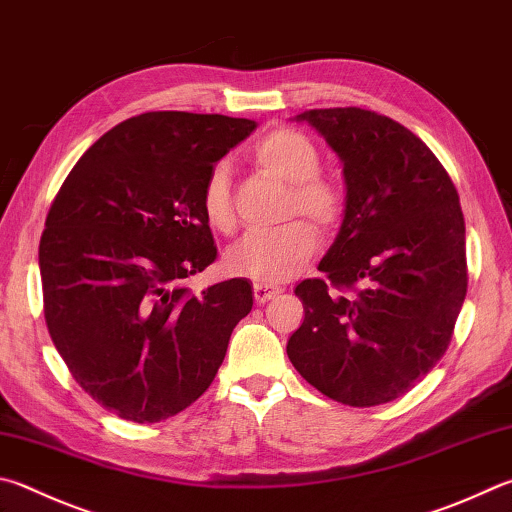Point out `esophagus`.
Wrapping results in <instances>:
<instances>
[{
  "label": "esophagus",
  "instance_id": "1",
  "mask_svg": "<svg viewBox=\"0 0 512 512\" xmlns=\"http://www.w3.org/2000/svg\"><path fill=\"white\" fill-rule=\"evenodd\" d=\"M253 293H255V302L257 304H266L268 300H273L275 295H280L282 288L271 286V284H255L253 286Z\"/></svg>",
  "mask_w": 512,
  "mask_h": 512
}]
</instances>
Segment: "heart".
<instances>
[{"label": "heart", "mask_w": 512, "mask_h": 512, "mask_svg": "<svg viewBox=\"0 0 512 512\" xmlns=\"http://www.w3.org/2000/svg\"><path fill=\"white\" fill-rule=\"evenodd\" d=\"M250 156L262 170L291 185L286 217L304 215L320 230H331L338 224L345 197L336 183L320 174V152L311 138L291 127H277L259 138ZM201 212L212 230L230 232L235 228L226 163L210 167L201 188ZM315 248V228L309 221L293 219L275 230L248 232L224 253V268L230 275L248 277L255 284H282L309 264Z\"/></svg>", "instance_id": "heart-1"}]
</instances>
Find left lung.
Wrapping results in <instances>:
<instances>
[{"label":"left lung","instance_id":"obj_1","mask_svg":"<svg viewBox=\"0 0 512 512\" xmlns=\"http://www.w3.org/2000/svg\"><path fill=\"white\" fill-rule=\"evenodd\" d=\"M295 120L338 154L347 197L318 266L329 282L295 286L304 322L288 360L333 401L383 405L427 376L452 340L468 291L459 194L430 147L392 118L336 107Z\"/></svg>","mask_w":512,"mask_h":512}]
</instances>
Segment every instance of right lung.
<instances>
[{
	"mask_svg": "<svg viewBox=\"0 0 512 512\" xmlns=\"http://www.w3.org/2000/svg\"><path fill=\"white\" fill-rule=\"evenodd\" d=\"M255 120L188 111L127 118L82 154L40 239L44 318L71 376L105 410L159 423L206 392L253 309L244 277L197 295L217 259L201 212L212 165Z\"/></svg>",
	"mask_w": 512,
	"mask_h": 512,
	"instance_id": "obj_1",
	"label": "right lung"
}]
</instances>
